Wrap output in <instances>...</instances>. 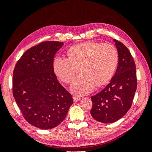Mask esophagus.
Segmentation results:
<instances>
[{"mask_svg":"<svg viewBox=\"0 0 152 152\" xmlns=\"http://www.w3.org/2000/svg\"><path fill=\"white\" fill-rule=\"evenodd\" d=\"M81 99L80 97H79V96H74V97L73 98V102H79V101Z\"/></svg>","mask_w":152,"mask_h":152,"instance_id":"esophagus-1","label":"esophagus"}]
</instances>
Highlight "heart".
Instances as JSON below:
<instances>
[{
	"mask_svg": "<svg viewBox=\"0 0 152 152\" xmlns=\"http://www.w3.org/2000/svg\"><path fill=\"white\" fill-rule=\"evenodd\" d=\"M69 58L58 56L54 61L56 74L65 83L70 82L78 73L82 74L73 81L70 89L77 95L87 94L96 86L107 84L117 68V50L110 43L86 42L73 45Z\"/></svg>",
	"mask_w": 152,
	"mask_h": 152,
	"instance_id": "obj_1",
	"label": "heart"
}]
</instances>
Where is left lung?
<instances>
[{
	"label": "left lung",
	"instance_id": "8db88e82",
	"mask_svg": "<svg viewBox=\"0 0 152 152\" xmlns=\"http://www.w3.org/2000/svg\"><path fill=\"white\" fill-rule=\"evenodd\" d=\"M118 50V63L110 83L100 93L91 97V115L98 122L108 124L125 115L131 107L137 88L136 65L128 49L113 39Z\"/></svg>",
	"mask_w": 152,
	"mask_h": 152
}]
</instances>
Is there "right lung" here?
<instances>
[{"instance_id": "right-lung-1", "label": "right lung", "mask_w": 152, "mask_h": 152, "mask_svg": "<svg viewBox=\"0 0 152 152\" xmlns=\"http://www.w3.org/2000/svg\"><path fill=\"white\" fill-rule=\"evenodd\" d=\"M64 43L45 41L22 55L13 72L12 93L25 120L43 129L58 126L73 104L72 96L54 73V55Z\"/></svg>"}]
</instances>
